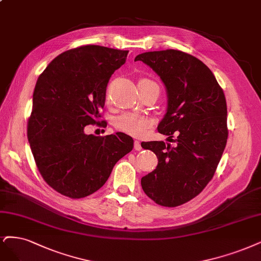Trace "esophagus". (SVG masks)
Instances as JSON below:
<instances>
[{"mask_svg": "<svg viewBox=\"0 0 261 261\" xmlns=\"http://www.w3.org/2000/svg\"><path fill=\"white\" fill-rule=\"evenodd\" d=\"M134 148H135V150H137V151H140V150L142 149L139 140H135V141H134Z\"/></svg>", "mask_w": 261, "mask_h": 261, "instance_id": "obj_1", "label": "esophagus"}]
</instances>
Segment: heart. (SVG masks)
Masks as SVG:
<instances>
[{"label":"heart","mask_w":261,"mask_h":261,"mask_svg":"<svg viewBox=\"0 0 261 261\" xmlns=\"http://www.w3.org/2000/svg\"><path fill=\"white\" fill-rule=\"evenodd\" d=\"M139 82H150V81L147 79H142ZM151 124V120L147 118V116L132 112L124 113L118 116L114 121L116 128H119L120 130L129 134L135 137L145 136L148 129L150 128Z\"/></svg>","instance_id":"obj_1"}]
</instances>
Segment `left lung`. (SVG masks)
Segmentation results:
<instances>
[{"mask_svg":"<svg viewBox=\"0 0 261 261\" xmlns=\"http://www.w3.org/2000/svg\"><path fill=\"white\" fill-rule=\"evenodd\" d=\"M140 60L160 76L167 93V109L158 125L177 145L145 142L159 163L141 178L145 193L156 204L175 207L199 194L213 178L228 139L227 102L210 68L187 53L166 49L142 53Z\"/></svg>","mask_w":261,"mask_h":261,"instance_id":"obj_1","label":"left lung"}]
</instances>
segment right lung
<instances>
[{"instance_id":"add662e5","label":"right lung","mask_w":261,"mask_h":261,"mask_svg":"<svg viewBox=\"0 0 261 261\" xmlns=\"http://www.w3.org/2000/svg\"><path fill=\"white\" fill-rule=\"evenodd\" d=\"M127 54L99 45L70 49L37 81L28 140L43 179L62 195L81 199L96 192L116 162L133 150L126 134L95 136L84 130L98 123L108 82Z\"/></svg>"}]
</instances>
